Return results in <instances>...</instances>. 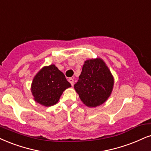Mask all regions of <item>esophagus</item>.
I'll return each instance as SVG.
<instances>
[{"instance_id": "34e87169", "label": "esophagus", "mask_w": 151, "mask_h": 151, "mask_svg": "<svg viewBox=\"0 0 151 151\" xmlns=\"http://www.w3.org/2000/svg\"><path fill=\"white\" fill-rule=\"evenodd\" d=\"M68 82L70 83V85H72V86H73V84H74V81L73 79L71 78H70L69 79H68Z\"/></svg>"}]
</instances>
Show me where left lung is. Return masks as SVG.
Returning a JSON list of instances; mask_svg holds the SVG:
<instances>
[{
  "label": "left lung",
  "instance_id": "left-lung-1",
  "mask_svg": "<svg viewBox=\"0 0 151 151\" xmlns=\"http://www.w3.org/2000/svg\"><path fill=\"white\" fill-rule=\"evenodd\" d=\"M114 78L103 59H87L85 61L79 80L74 89L83 103L93 108L103 104L112 93Z\"/></svg>",
  "mask_w": 151,
  "mask_h": 151
}]
</instances>
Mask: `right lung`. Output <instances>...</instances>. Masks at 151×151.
I'll list each match as a JSON object with an SVG mask.
<instances>
[{"instance_id": "obj_1", "label": "right lung", "mask_w": 151, "mask_h": 151, "mask_svg": "<svg viewBox=\"0 0 151 151\" xmlns=\"http://www.w3.org/2000/svg\"><path fill=\"white\" fill-rule=\"evenodd\" d=\"M71 85L64 74L55 64L45 66L33 78L31 91L33 99L44 106L49 107L59 101L63 92Z\"/></svg>"}]
</instances>
